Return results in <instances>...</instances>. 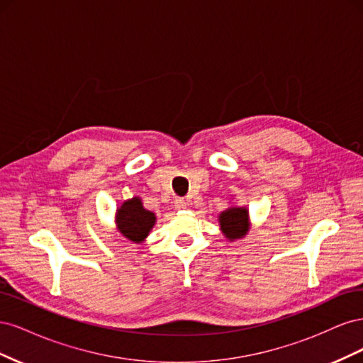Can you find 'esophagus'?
I'll list each match as a JSON object with an SVG mask.
<instances>
[{"label": "esophagus", "mask_w": 363, "mask_h": 363, "mask_svg": "<svg viewBox=\"0 0 363 363\" xmlns=\"http://www.w3.org/2000/svg\"><path fill=\"white\" fill-rule=\"evenodd\" d=\"M174 206H175V208H177V211H184V208L188 207V201H186L184 199H175Z\"/></svg>", "instance_id": "esophagus-1"}]
</instances>
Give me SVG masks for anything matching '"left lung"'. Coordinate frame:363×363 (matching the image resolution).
I'll return each mask as SVG.
<instances>
[{
    "instance_id": "left-lung-1",
    "label": "left lung",
    "mask_w": 363,
    "mask_h": 363,
    "mask_svg": "<svg viewBox=\"0 0 363 363\" xmlns=\"http://www.w3.org/2000/svg\"><path fill=\"white\" fill-rule=\"evenodd\" d=\"M218 223L221 227L223 235L227 240L233 242L236 239H242L250 232V213L248 208L239 206H230L224 212L218 215Z\"/></svg>"
}]
</instances>
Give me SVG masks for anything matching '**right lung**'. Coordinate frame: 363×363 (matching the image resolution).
Listing matches in <instances>:
<instances>
[{"instance_id":"1","label":"right lung","mask_w":363,"mask_h":363,"mask_svg":"<svg viewBox=\"0 0 363 363\" xmlns=\"http://www.w3.org/2000/svg\"><path fill=\"white\" fill-rule=\"evenodd\" d=\"M156 213L147 211L140 196L125 200L116 207L115 225L119 235L133 244H142L156 224Z\"/></svg>"}]
</instances>
